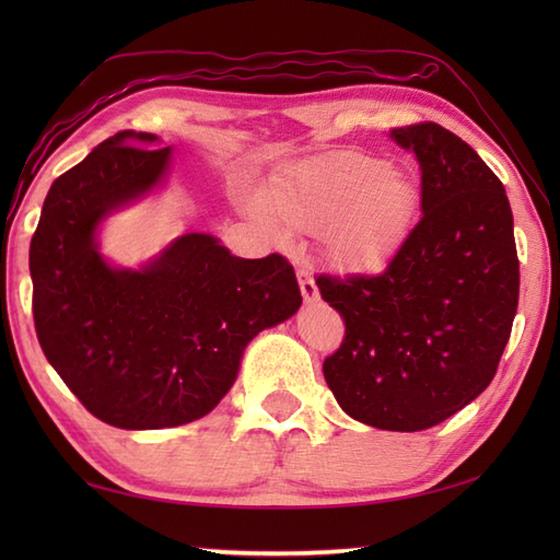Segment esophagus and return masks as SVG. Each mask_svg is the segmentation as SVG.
<instances>
[{
	"instance_id": "esophagus-1",
	"label": "esophagus",
	"mask_w": 560,
	"mask_h": 560,
	"mask_svg": "<svg viewBox=\"0 0 560 560\" xmlns=\"http://www.w3.org/2000/svg\"><path fill=\"white\" fill-rule=\"evenodd\" d=\"M299 283H301V293L305 303H315L319 299V291H317V283L307 271H299Z\"/></svg>"
}]
</instances>
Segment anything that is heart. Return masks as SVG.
<instances>
[{
    "label": "heart",
    "mask_w": 560,
    "mask_h": 560,
    "mask_svg": "<svg viewBox=\"0 0 560 560\" xmlns=\"http://www.w3.org/2000/svg\"><path fill=\"white\" fill-rule=\"evenodd\" d=\"M245 209L279 243L289 230L323 231V249L343 273L389 265L419 219L421 189L397 165L361 151H331L273 175L267 195H249Z\"/></svg>",
    "instance_id": "obj_1"
}]
</instances>
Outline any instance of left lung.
Segmentation results:
<instances>
[{"mask_svg": "<svg viewBox=\"0 0 560 560\" xmlns=\"http://www.w3.org/2000/svg\"><path fill=\"white\" fill-rule=\"evenodd\" d=\"M421 168V211L377 277H319L347 325L323 371L351 419L413 433L489 387L513 329L520 261L503 183L467 141L435 122L392 129Z\"/></svg>", "mask_w": 560, "mask_h": 560, "instance_id": "left-lung-1", "label": "left lung"}]
</instances>
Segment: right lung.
Listing matches in <instances>:
<instances>
[{
	"instance_id": "1",
	"label": "right lung",
	"mask_w": 560,
	"mask_h": 560,
	"mask_svg": "<svg viewBox=\"0 0 560 560\" xmlns=\"http://www.w3.org/2000/svg\"><path fill=\"white\" fill-rule=\"evenodd\" d=\"M173 147L120 132L59 175L31 241L33 317L45 359L96 419L156 431L207 416L233 387L245 347L303 303L281 255H231L183 233L139 267L115 265L101 231L168 183Z\"/></svg>"
}]
</instances>
